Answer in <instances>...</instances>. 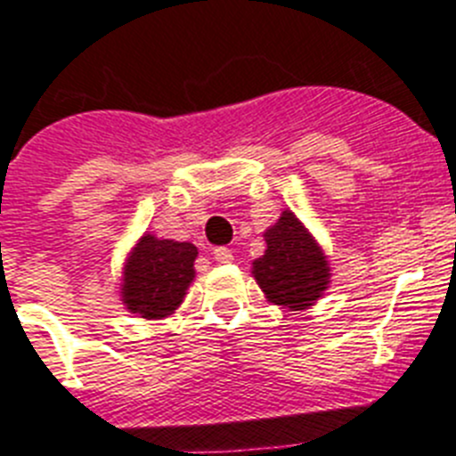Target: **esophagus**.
Returning <instances> with one entry per match:
<instances>
[{"label":"esophagus","mask_w":456,"mask_h":456,"mask_svg":"<svg viewBox=\"0 0 456 456\" xmlns=\"http://www.w3.org/2000/svg\"><path fill=\"white\" fill-rule=\"evenodd\" d=\"M214 261L231 263L232 261V251L225 249V247H216V249H214Z\"/></svg>","instance_id":"1"}]
</instances>
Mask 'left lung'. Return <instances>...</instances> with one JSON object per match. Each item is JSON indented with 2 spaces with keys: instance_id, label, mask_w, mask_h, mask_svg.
<instances>
[{
  "instance_id": "obj_1",
  "label": "left lung",
  "mask_w": 456,
  "mask_h": 456,
  "mask_svg": "<svg viewBox=\"0 0 456 456\" xmlns=\"http://www.w3.org/2000/svg\"><path fill=\"white\" fill-rule=\"evenodd\" d=\"M268 249L254 261V277L274 305L305 310L329 284V263L317 242L291 212L265 232Z\"/></svg>"
}]
</instances>
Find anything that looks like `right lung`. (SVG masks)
I'll use <instances>...</instances> for the list:
<instances>
[{
    "label": "right lung",
    "mask_w": 456,
    "mask_h": 456,
    "mask_svg": "<svg viewBox=\"0 0 456 456\" xmlns=\"http://www.w3.org/2000/svg\"><path fill=\"white\" fill-rule=\"evenodd\" d=\"M198 256L191 242L144 235L134 247L123 280V303L144 319L167 317L182 305L193 281Z\"/></svg>",
    "instance_id": "obj_1"
}]
</instances>
